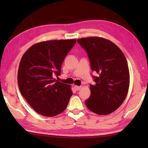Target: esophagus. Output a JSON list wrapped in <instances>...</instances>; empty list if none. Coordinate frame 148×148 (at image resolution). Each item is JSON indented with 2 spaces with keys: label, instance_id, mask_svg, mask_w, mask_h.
Returning a JSON list of instances; mask_svg holds the SVG:
<instances>
[{
  "label": "esophagus",
  "instance_id": "34e87169",
  "mask_svg": "<svg viewBox=\"0 0 148 148\" xmlns=\"http://www.w3.org/2000/svg\"><path fill=\"white\" fill-rule=\"evenodd\" d=\"M74 88H75V90H79L81 89V86H77V85H74Z\"/></svg>",
  "mask_w": 148,
  "mask_h": 148
}]
</instances>
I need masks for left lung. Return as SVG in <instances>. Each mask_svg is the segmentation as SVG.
Instances as JSON below:
<instances>
[{"label":"left lung","instance_id":"obj_1","mask_svg":"<svg viewBox=\"0 0 148 148\" xmlns=\"http://www.w3.org/2000/svg\"><path fill=\"white\" fill-rule=\"evenodd\" d=\"M77 41L86 50L92 70L99 74L94 76L95 84H90L91 95L85 104L97 114H111L122 104L129 88L127 59L121 50L109 40L88 37Z\"/></svg>","mask_w":148,"mask_h":148}]
</instances>
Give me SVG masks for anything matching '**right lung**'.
Segmentation results:
<instances>
[{
	"label": "right lung",
	"mask_w": 148,
	"mask_h": 148,
	"mask_svg": "<svg viewBox=\"0 0 148 148\" xmlns=\"http://www.w3.org/2000/svg\"><path fill=\"white\" fill-rule=\"evenodd\" d=\"M76 39L52 40L36 43L22 56L18 71L20 93L37 113L55 116L67 108L72 95L69 84L56 80L62 62Z\"/></svg>",
	"instance_id": "obj_1"
}]
</instances>
